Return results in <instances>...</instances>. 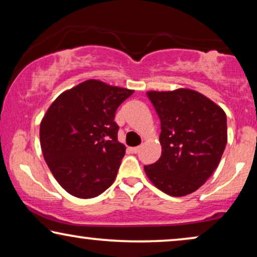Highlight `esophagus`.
Segmentation results:
<instances>
[{
  "mask_svg": "<svg viewBox=\"0 0 257 257\" xmlns=\"http://www.w3.org/2000/svg\"><path fill=\"white\" fill-rule=\"evenodd\" d=\"M130 150H131V152H132V153H138L139 151H140V146H137V147H131V149H130Z\"/></svg>",
  "mask_w": 257,
  "mask_h": 257,
  "instance_id": "obj_1",
  "label": "esophagus"
}]
</instances>
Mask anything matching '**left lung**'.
I'll return each instance as SVG.
<instances>
[{
  "label": "left lung",
  "mask_w": 257,
  "mask_h": 257,
  "mask_svg": "<svg viewBox=\"0 0 257 257\" xmlns=\"http://www.w3.org/2000/svg\"><path fill=\"white\" fill-rule=\"evenodd\" d=\"M161 122V157L144 166L152 184L171 196L201 187L214 173L227 144V117L209 98L189 89L149 91Z\"/></svg>",
  "instance_id": "1"
}]
</instances>
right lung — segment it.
<instances>
[{
  "label": "right lung",
  "instance_id": "add662e5",
  "mask_svg": "<svg viewBox=\"0 0 257 257\" xmlns=\"http://www.w3.org/2000/svg\"><path fill=\"white\" fill-rule=\"evenodd\" d=\"M133 90L89 79L66 90L40 126L41 147L52 175L69 194L91 199L113 184L126 147L114 114Z\"/></svg>",
  "mask_w": 257,
  "mask_h": 257
}]
</instances>
